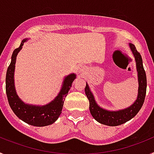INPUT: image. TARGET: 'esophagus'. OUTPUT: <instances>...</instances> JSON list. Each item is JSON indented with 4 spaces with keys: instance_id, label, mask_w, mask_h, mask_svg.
<instances>
[{
    "instance_id": "obj_1",
    "label": "esophagus",
    "mask_w": 154,
    "mask_h": 154,
    "mask_svg": "<svg viewBox=\"0 0 154 154\" xmlns=\"http://www.w3.org/2000/svg\"><path fill=\"white\" fill-rule=\"evenodd\" d=\"M85 67H84L83 65H80V66H79L78 69H77V71H78V72L80 73V74H82V73L85 72Z\"/></svg>"
}]
</instances>
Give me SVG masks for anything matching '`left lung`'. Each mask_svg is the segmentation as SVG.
I'll list each match as a JSON object with an SVG mask.
<instances>
[{
	"instance_id": "8db88e82",
	"label": "left lung",
	"mask_w": 154,
	"mask_h": 154,
	"mask_svg": "<svg viewBox=\"0 0 154 154\" xmlns=\"http://www.w3.org/2000/svg\"><path fill=\"white\" fill-rule=\"evenodd\" d=\"M132 54L134 56L136 62V68L138 79V94L135 102L129 107L123 109L112 111L105 109L99 106L96 103L93 94L89 89V85L86 82L85 88V95L89 101V110L92 117L99 123L109 126H116L123 124L127 121L133 119L140 111L144 103L146 92V76L143 65L142 57L137 51L134 45L129 44Z\"/></svg>"
}]
</instances>
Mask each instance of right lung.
Instances as JSON below:
<instances>
[{
    "mask_svg": "<svg viewBox=\"0 0 154 154\" xmlns=\"http://www.w3.org/2000/svg\"><path fill=\"white\" fill-rule=\"evenodd\" d=\"M28 40V38L22 40L21 45L14 49L12 54L11 62L8 66L6 73L7 97L13 112L24 123L35 126H48L55 123L59 117L63 107L65 98L68 95L73 81L75 79L76 75L75 73H71L65 76L58 96L49 103L38 106L28 104L23 102L16 92L14 85V69L17 54L22 49L24 42Z\"/></svg>",
    "mask_w": 154,
    "mask_h": 154,
    "instance_id": "add662e5",
    "label": "right lung"
}]
</instances>
